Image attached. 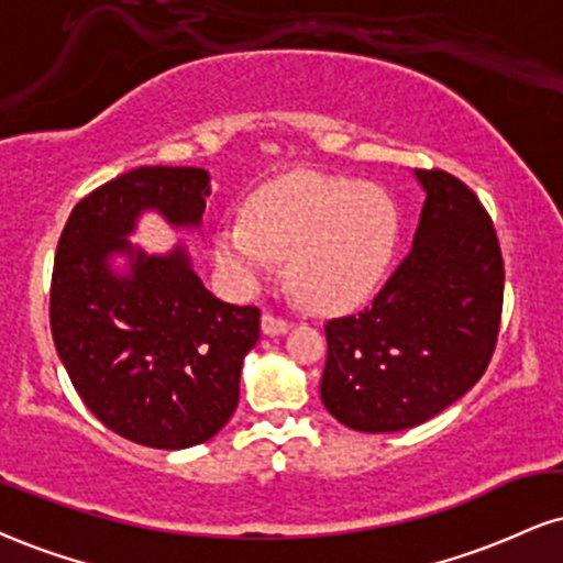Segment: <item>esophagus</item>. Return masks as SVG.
Returning <instances> with one entry per match:
<instances>
[{"mask_svg": "<svg viewBox=\"0 0 563 563\" xmlns=\"http://www.w3.org/2000/svg\"><path fill=\"white\" fill-rule=\"evenodd\" d=\"M290 328V322L286 317L275 314V311H264L262 314V330L264 335H283Z\"/></svg>", "mask_w": 563, "mask_h": 563, "instance_id": "34e87169", "label": "esophagus"}]
</instances>
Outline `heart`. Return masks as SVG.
I'll use <instances>...</instances> for the list:
<instances>
[{
  "label": "heart",
  "instance_id": "heart-1",
  "mask_svg": "<svg viewBox=\"0 0 563 563\" xmlns=\"http://www.w3.org/2000/svg\"><path fill=\"white\" fill-rule=\"evenodd\" d=\"M398 235L388 194L362 183L301 175L264 188L246 225L220 235V262L239 280L269 273L288 256L290 277L309 301L343 307L380 283Z\"/></svg>",
  "mask_w": 563,
  "mask_h": 563
}]
</instances>
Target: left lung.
I'll return each instance as SVG.
<instances>
[{
  "instance_id": "obj_1",
  "label": "left lung",
  "mask_w": 563,
  "mask_h": 563,
  "mask_svg": "<svg viewBox=\"0 0 563 563\" xmlns=\"http://www.w3.org/2000/svg\"><path fill=\"white\" fill-rule=\"evenodd\" d=\"M422 214L409 254L369 307L324 322V409L358 432L409 430L485 375L504 311L490 214L456 175L417 170Z\"/></svg>"
}]
</instances>
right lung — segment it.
Instances as JSON below:
<instances>
[{
    "instance_id": "obj_1",
    "label": "right lung",
    "mask_w": 563,
    "mask_h": 563,
    "mask_svg": "<svg viewBox=\"0 0 563 563\" xmlns=\"http://www.w3.org/2000/svg\"><path fill=\"white\" fill-rule=\"evenodd\" d=\"M207 196L201 167H135L73 207L54 254L49 324L73 388L101 424L148 449H188L225 428L260 341V307L214 299L183 249L144 256L125 241L141 209L199 225ZM112 251L134 256L128 278L106 267Z\"/></svg>"
}]
</instances>
